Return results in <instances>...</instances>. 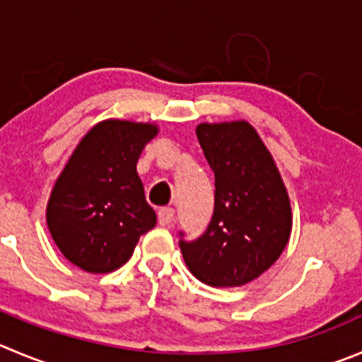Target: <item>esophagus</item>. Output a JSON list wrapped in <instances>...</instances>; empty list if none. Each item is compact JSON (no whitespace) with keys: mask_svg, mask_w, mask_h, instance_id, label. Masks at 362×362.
Wrapping results in <instances>:
<instances>
[{"mask_svg":"<svg viewBox=\"0 0 362 362\" xmlns=\"http://www.w3.org/2000/svg\"><path fill=\"white\" fill-rule=\"evenodd\" d=\"M174 216H175L174 209L163 208L158 211V222H160V226L168 227V226H172V222H174Z\"/></svg>","mask_w":362,"mask_h":362,"instance_id":"obj_1","label":"esophagus"}]
</instances>
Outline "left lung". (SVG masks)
<instances>
[{
	"label": "left lung",
	"mask_w": 362,
	"mask_h": 362,
	"mask_svg": "<svg viewBox=\"0 0 362 362\" xmlns=\"http://www.w3.org/2000/svg\"><path fill=\"white\" fill-rule=\"evenodd\" d=\"M197 139L215 174V209L199 238L179 247L192 274L215 288L243 286L272 267L291 233L286 188L272 154L245 120L199 124Z\"/></svg>",
	"instance_id": "8db88e82"
}]
</instances>
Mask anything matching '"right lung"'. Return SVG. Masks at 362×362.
<instances>
[{
  "mask_svg": "<svg viewBox=\"0 0 362 362\" xmlns=\"http://www.w3.org/2000/svg\"><path fill=\"white\" fill-rule=\"evenodd\" d=\"M156 133L154 124L99 122L62 170L47 202V227L62 254L81 270H117L156 226L136 174V161Z\"/></svg>",
  "mask_w": 362,
  "mask_h": 362,
  "instance_id": "add662e5",
  "label": "right lung"
}]
</instances>
